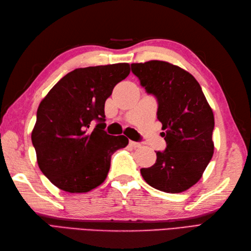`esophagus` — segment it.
<instances>
[{
	"instance_id": "esophagus-1",
	"label": "esophagus",
	"mask_w": 251,
	"mask_h": 251,
	"mask_svg": "<svg viewBox=\"0 0 251 251\" xmlns=\"http://www.w3.org/2000/svg\"><path fill=\"white\" fill-rule=\"evenodd\" d=\"M129 145H130L131 147H133V149H138V147H140V146H141V143H139V142H134V141H130V142H129Z\"/></svg>"
}]
</instances>
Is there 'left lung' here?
<instances>
[{"label": "left lung", "instance_id": "obj_1", "mask_svg": "<svg viewBox=\"0 0 251 251\" xmlns=\"http://www.w3.org/2000/svg\"><path fill=\"white\" fill-rule=\"evenodd\" d=\"M131 72L156 98L157 119L165 130V150L156 152V163L141 169V175L159 191L188 190L201 178L214 151V115L201 87L187 71L165 61L131 63Z\"/></svg>", "mask_w": 251, "mask_h": 251}]
</instances>
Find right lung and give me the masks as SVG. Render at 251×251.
Masks as SVG:
<instances>
[{"label":"right lung","mask_w":251,"mask_h":251,"mask_svg":"<svg viewBox=\"0 0 251 251\" xmlns=\"http://www.w3.org/2000/svg\"><path fill=\"white\" fill-rule=\"evenodd\" d=\"M129 72L128 63L75 69L40 102L31 142L39 169L57 188L87 193L99 187L111 156L128 144L125 136L105 131V101Z\"/></svg>","instance_id":"add662e5"}]
</instances>
